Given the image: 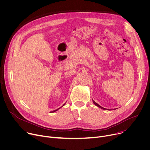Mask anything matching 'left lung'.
<instances>
[{
  "label": "left lung",
  "mask_w": 150,
  "mask_h": 150,
  "mask_svg": "<svg viewBox=\"0 0 150 150\" xmlns=\"http://www.w3.org/2000/svg\"><path fill=\"white\" fill-rule=\"evenodd\" d=\"M92 100H93V103L96 105V106H97L98 107H99V108H101V109H103V110H105V109H105V108H103V107H102V106H100L99 104H98L97 103H96L93 99H92Z\"/></svg>",
  "instance_id": "1"
}]
</instances>
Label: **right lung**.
<instances>
[{
	"label": "right lung",
	"instance_id": "1",
	"mask_svg": "<svg viewBox=\"0 0 150 150\" xmlns=\"http://www.w3.org/2000/svg\"><path fill=\"white\" fill-rule=\"evenodd\" d=\"M65 104H66V103H64V105H63V106H64V105H65ZM61 108H62V107H61ZM59 108H58V109H56V110H53V111H52V112H51V113H53V112H56V111H57V110H58V109H59Z\"/></svg>",
	"mask_w": 150,
	"mask_h": 150
}]
</instances>
